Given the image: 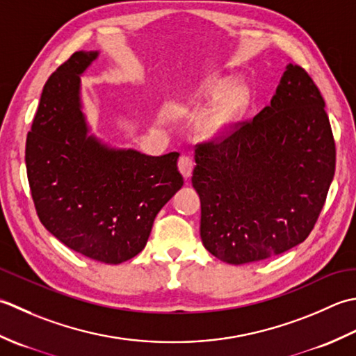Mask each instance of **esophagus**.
Returning a JSON list of instances; mask_svg holds the SVG:
<instances>
[{
    "label": "esophagus",
    "mask_w": 356,
    "mask_h": 356,
    "mask_svg": "<svg viewBox=\"0 0 356 356\" xmlns=\"http://www.w3.org/2000/svg\"><path fill=\"white\" fill-rule=\"evenodd\" d=\"M178 170L181 175L184 177V179L191 178L192 170H193V159L191 156H186V155L181 156L178 159Z\"/></svg>",
    "instance_id": "esophagus-1"
}]
</instances>
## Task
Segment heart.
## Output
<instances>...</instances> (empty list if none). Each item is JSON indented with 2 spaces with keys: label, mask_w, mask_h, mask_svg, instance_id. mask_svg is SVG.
I'll use <instances>...</instances> for the list:
<instances>
[{
  "label": "heart",
  "mask_w": 356,
  "mask_h": 356,
  "mask_svg": "<svg viewBox=\"0 0 356 356\" xmlns=\"http://www.w3.org/2000/svg\"><path fill=\"white\" fill-rule=\"evenodd\" d=\"M249 93L244 86H230L226 79H209L197 95L186 101V106H195L215 101L201 121V132L207 138H220L229 134L248 106Z\"/></svg>",
  "instance_id": "b5f03b06"
}]
</instances>
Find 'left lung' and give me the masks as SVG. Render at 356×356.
Listing matches in <instances>:
<instances>
[{"instance_id":"1","label":"left lung","mask_w":356,"mask_h":356,"mask_svg":"<svg viewBox=\"0 0 356 356\" xmlns=\"http://www.w3.org/2000/svg\"><path fill=\"white\" fill-rule=\"evenodd\" d=\"M324 99L289 64L270 104L221 141L197 144L192 184L204 248L229 264L295 248L314 229L335 173Z\"/></svg>"}]
</instances>
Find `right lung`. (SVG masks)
Here are the masks:
<instances>
[{"instance_id": "add662e5", "label": "right lung", "mask_w": 356, "mask_h": 356, "mask_svg": "<svg viewBox=\"0 0 356 356\" xmlns=\"http://www.w3.org/2000/svg\"><path fill=\"white\" fill-rule=\"evenodd\" d=\"M98 58L79 50L49 76L26 141L38 218L69 249L120 264L146 245L155 216L181 186L179 154L149 156L89 134L81 76Z\"/></svg>"}]
</instances>
